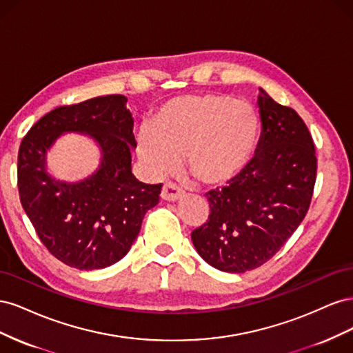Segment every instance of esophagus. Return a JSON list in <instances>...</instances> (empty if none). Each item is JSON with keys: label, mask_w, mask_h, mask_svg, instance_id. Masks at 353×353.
<instances>
[{"label": "esophagus", "mask_w": 353, "mask_h": 353, "mask_svg": "<svg viewBox=\"0 0 353 353\" xmlns=\"http://www.w3.org/2000/svg\"><path fill=\"white\" fill-rule=\"evenodd\" d=\"M183 196H184V191L181 190L176 184H172V183L165 184L162 188V193H160V197L166 201H176Z\"/></svg>", "instance_id": "34e87169"}]
</instances>
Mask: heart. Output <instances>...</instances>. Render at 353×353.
I'll return each instance as SVG.
<instances>
[{
    "label": "heart",
    "mask_w": 353,
    "mask_h": 353,
    "mask_svg": "<svg viewBox=\"0 0 353 353\" xmlns=\"http://www.w3.org/2000/svg\"><path fill=\"white\" fill-rule=\"evenodd\" d=\"M259 116L231 95H184L163 104L154 123L137 134V153L148 172L163 178L185 156L190 175L208 187L232 183L248 168L258 145Z\"/></svg>",
    "instance_id": "obj_1"
}]
</instances>
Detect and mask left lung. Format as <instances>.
<instances>
[{
  "label": "left lung",
  "mask_w": 353,
  "mask_h": 353,
  "mask_svg": "<svg viewBox=\"0 0 353 353\" xmlns=\"http://www.w3.org/2000/svg\"><path fill=\"white\" fill-rule=\"evenodd\" d=\"M259 91L262 132L254 156L228 187L209 191V219L191 232L197 253L223 272L270 261L301 225L314 193L315 145L305 122Z\"/></svg>",
  "instance_id": "obj_1"
}]
</instances>
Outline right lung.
Returning <instances> with one entry per match:
<instances>
[{
    "label": "right lung",
    "instance_id": "add662e5",
    "mask_svg": "<svg viewBox=\"0 0 353 353\" xmlns=\"http://www.w3.org/2000/svg\"><path fill=\"white\" fill-rule=\"evenodd\" d=\"M121 94L51 110L19 148L17 187L38 237L59 261L81 271L101 270L130 252L162 184H144L131 170L134 119ZM82 133L99 145L98 170L77 183L48 174L46 152L63 134Z\"/></svg>",
    "mask_w": 353,
    "mask_h": 353
}]
</instances>
